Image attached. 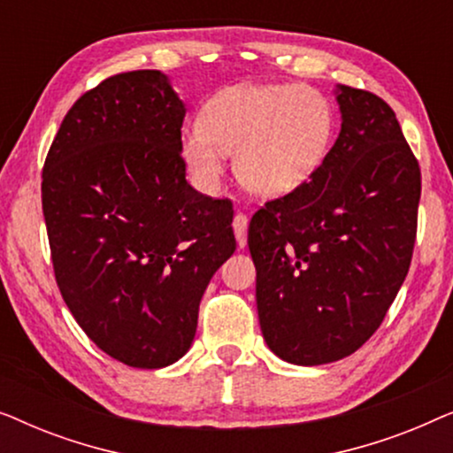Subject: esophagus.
<instances>
[{"label": "esophagus", "mask_w": 453, "mask_h": 453, "mask_svg": "<svg viewBox=\"0 0 453 453\" xmlns=\"http://www.w3.org/2000/svg\"><path fill=\"white\" fill-rule=\"evenodd\" d=\"M233 231H234V237H237V245L243 250V247L247 245V216L243 212L234 214Z\"/></svg>", "instance_id": "34e87169"}]
</instances>
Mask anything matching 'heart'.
Listing matches in <instances>:
<instances>
[{
  "label": "heart",
  "instance_id": "obj_1",
  "mask_svg": "<svg viewBox=\"0 0 453 453\" xmlns=\"http://www.w3.org/2000/svg\"><path fill=\"white\" fill-rule=\"evenodd\" d=\"M200 125L185 129L181 154L202 189L219 188L225 154L253 196L278 197L311 177L330 150L334 111L303 84H239L203 104Z\"/></svg>",
  "mask_w": 453,
  "mask_h": 453
}]
</instances>
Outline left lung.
I'll list each match as a JSON object with an SVG mask.
<instances>
[{
  "label": "left lung",
  "mask_w": 453,
  "mask_h": 453,
  "mask_svg": "<svg viewBox=\"0 0 453 453\" xmlns=\"http://www.w3.org/2000/svg\"><path fill=\"white\" fill-rule=\"evenodd\" d=\"M342 127L290 194L259 208L247 243L265 344L313 367L352 355L381 326L411 268L418 160L392 107L336 86Z\"/></svg>",
  "instance_id": "left-lung-1"
}]
</instances>
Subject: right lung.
I'll list each match as a JSON object with an SVG mask.
<instances>
[{"label":"right lung","instance_id":"obj_1","mask_svg":"<svg viewBox=\"0 0 453 453\" xmlns=\"http://www.w3.org/2000/svg\"><path fill=\"white\" fill-rule=\"evenodd\" d=\"M185 104L158 70L73 103L42 166L55 280L92 342L160 369L189 350L203 290L233 256V206L185 179Z\"/></svg>","mask_w":453,"mask_h":453}]
</instances>
